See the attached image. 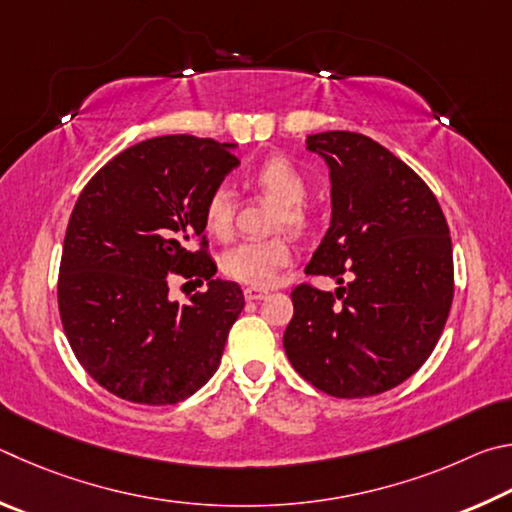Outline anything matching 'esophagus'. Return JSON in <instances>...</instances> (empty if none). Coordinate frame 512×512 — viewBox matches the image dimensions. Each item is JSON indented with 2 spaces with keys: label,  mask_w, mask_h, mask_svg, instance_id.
<instances>
[{
  "label": "esophagus",
  "mask_w": 512,
  "mask_h": 512,
  "mask_svg": "<svg viewBox=\"0 0 512 512\" xmlns=\"http://www.w3.org/2000/svg\"><path fill=\"white\" fill-rule=\"evenodd\" d=\"M265 297H267V290H263V288H247L245 290L247 301H258V299H265Z\"/></svg>",
  "instance_id": "34e87169"
}]
</instances>
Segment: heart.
Here are the masks:
<instances>
[{
    "mask_svg": "<svg viewBox=\"0 0 512 512\" xmlns=\"http://www.w3.org/2000/svg\"><path fill=\"white\" fill-rule=\"evenodd\" d=\"M247 186L254 188L272 202L279 204L274 213V229H288L294 236L308 233L312 215L308 195V177L285 155H272L249 170ZM202 222L209 236L229 240L236 229V200L227 186H215L206 195L202 206ZM292 242L288 236L267 240L240 242L222 256V272L229 279L251 285V288H270L279 274L292 263Z\"/></svg>",
    "mask_w": 512,
    "mask_h": 512,
    "instance_id": "heart-1",
    "label": "heart"
}]
</instances>
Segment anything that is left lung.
Wrapping results in <instances>:
<instances>
[{"label":"left lung","mask_w":512,"mask_h":512,"mask_svg":"<svg viewBox=\"0 0 512 512\" xmlns=\"http://www.w3.org/2000/svg\"><path fill=\"white\" fill-rule=\"evenodd\" d=\"M308 148L330 168L333 220L306 274L339 288L292 290L283 348L328 396H378L414 375L443 333L454 299L450 227L432 188L378 141L333 130L312 134Z\"/></svg>","instance_id":"1"}]
</instances>
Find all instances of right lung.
I'll use <instances>...</instances> for the list:
<instances>
[{
	"label": "right lung",
	"mask_w": 512,
	"mask_h": 512,
	"mask_svg": "<svg viewBox=\"0 0 512 512\" xmlns=\"http://www.w3.org/2000/svg\"><path fill=\"white\" fill-rule=\"evenodd\" d=\"M233 143L166 134L112 157L71 211L58 274L67 342L89 378L137 405H177L220 364L245 308L238 283L213 281L206 195L240 161ZM173 275L206 280L188 307Z\"/></svg>",
	"instance_id": "right-lung-1"
}]
</instances>
